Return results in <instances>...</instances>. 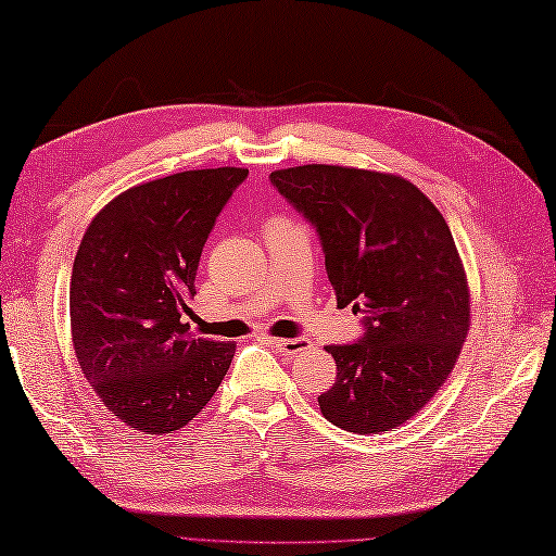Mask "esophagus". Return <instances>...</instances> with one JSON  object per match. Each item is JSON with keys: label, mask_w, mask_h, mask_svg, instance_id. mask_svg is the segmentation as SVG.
I'll use <instances>...</instances> for the list:
<instances>
[{"label": "esophagus", "mask_w": 556, "mask_h": 556, "mask_svg": "<svg viewBox=\"0 0 556 556\" xmlns=\"http://www.w3.org/2000/svg\"><path fill=\"white\" fill-rule=\"evenodd\" d=\"M274 349L280 355H288V358H292V355L312 349V341L309 339H274Z\"/></svg>", "instance_id": "obj_1"}]
</instances>
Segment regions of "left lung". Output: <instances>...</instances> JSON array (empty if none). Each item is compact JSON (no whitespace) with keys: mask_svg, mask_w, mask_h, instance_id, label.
Masks as SVG:
<instances>
[{"mask_svg":"<svg viewBox=\"0 0 556 556\" xmlns=\"http://www.w3.org/2000/svg\"><path fill=\"white\" fill-rule=\"evenodd\" d=\"M317 229L337 305L363 312V337L327 345L337 382L319 408L351 433L402 426L441 390L469 329L463 261L443 215L402 176L331 164L270 174Z\"/></svg>","mask_w":556,"mask_h":556,"instance_id":"8db88e82","label":"left lung"}]
</instances>
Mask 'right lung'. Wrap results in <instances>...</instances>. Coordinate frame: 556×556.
<instances>
[{"mask_svg":"<svg viewBox=\"0 0 556 556\" xmlns=\"http://www.w3.org/2000/svg\"><path fill=\"white\" fill-rule=\"evenodd\" d=\"M247 169L140 184L91 219L72 266L70 324L91 390L135 431H179L213 400L232 341L198 339L188 300L207 235Z\"/></svg>","mask_w":556,"mask_h":556,"instance_id":"obj_1","label":"right lung"}]
</instances>
